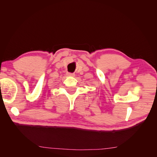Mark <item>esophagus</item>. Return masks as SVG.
Instances as JSON below:
<instances>
[{
  "instance_id": "esophagus-1",
  "label": "esophagus",
  "mask_w": 157,
  "mask_h": 157,
  "mask_svg": "<svg viewBox=\"0 0 157 157\" xmlns=\"http://www.w3.org/2000/svg\"><path fill=\"white\" fill-rule=\"evenodd\" d=\"M67 75L69 76V77H75V73H67Z\"/></svg>"
}]
</instances>
